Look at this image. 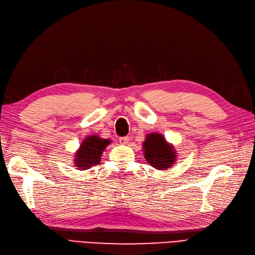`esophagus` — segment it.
<instances>
[{
  "mask_svg": "<svg viewBox=\"0 0 255 255\" xmlns=\"http://www.w3.org/2000/svg\"><path fill=\"white\" fill-rule=\"evenodd\" d=\"M129 142V137L128 136H122L120 137V143L123 145H126Z\"/></svg>",
  "mask_w": 255,
  "mask_h": 255,
  "instance_id": "34e87169",
  "label": "esophagus"
}]
</instances>
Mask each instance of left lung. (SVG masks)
Listing matches in <instances>:
<instances>
[{"mask_svg": "<svg viewBox=\"0 0 255 255\" xmlns=\"http://www.w3.org/2000/svg\"><path fill=\"white\" fill-rule=\"evenodd\" d=\"M144 157L151 166L157 169L169 168L176 161V151L166 143L163 135L150 133L143 143Z\"/></svg>", "mask_w": 255, "mask_h": 255, "instance_id": "left-lung-1", "label": "left lung"}]
</instances>
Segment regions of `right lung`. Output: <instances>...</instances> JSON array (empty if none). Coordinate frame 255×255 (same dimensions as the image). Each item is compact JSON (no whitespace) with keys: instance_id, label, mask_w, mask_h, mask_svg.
Returning <instances> with one entry per match:
<instances>
[{"instance_id":"obj_1","label":"right lung","mask_w":255,"mask_h":255,"mask_svg":"<svg viewBox=\"0 0 255 255\" xmlns=\"http://www.w3.org/2000/svg\"><path fill=\"white\" fill-rule=\"evenodd\" d=\"M109 144L110 139H104L97 135L88 136L81 143L80 148L75 154L76 167L78 169H86L92 165H98L103 151Z\"/></svg>"}]
</instances>
